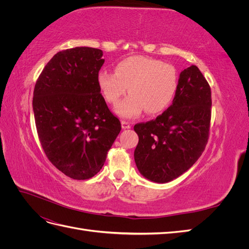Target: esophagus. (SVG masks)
<instances>
[{
  "mask_svg": "<svg viewBox=\"0 0 249 249\" xmlns=\"http://www.w3.org/2000/svg\"><path fill=\"white\" fill-rule=\"evenodd\" d=\"M122 126L123 129H130L131 124L129 122H125V120H122Z\"/></svg>",
  "mask_w": 249,
  "mask_h": 249,
  "instance_id": "obj_1",
  "label": "esophagus"
}]
</instances>
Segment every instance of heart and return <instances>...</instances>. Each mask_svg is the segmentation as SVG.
Masks as SVG:
<instances>
[{
  "label": "heart",
  "instance_id": "b5f03b06",
  "mask_svg": "<svg viewBox=\"0 0 249 249\" xmlns=\"http://www.w3.org/2000/svg\"><path fill=\"white\" fill-rule=\"evenodd\" d=\"M178 82L175 66L143 56L124 59L115 72L102 71L97 77L104 99L110 105H116L129 87L130 95L115 108L124 117H136L143 110L150 115L162 112L175 97Z\"/></svg>",
  "mask_w": 249,
  "mask_h": 249
}]
</instances>
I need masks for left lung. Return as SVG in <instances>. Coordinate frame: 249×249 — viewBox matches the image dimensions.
Here are the masks:
<instances>
[{"label": "left lung", "mask_w": 249, "mask_h": 249, "mask_svg": "<svg viewBox=\"0 0 249 249\" xmlns=\"http://www.w3.org/2000/svg\"><path fill=\"white\" fill-rule=\"evenodd\" d=\"M211 106L209 83L191 65L180 72L170 107L156 119L134 125L139 137L134 158L143 177L167 183L198 160L209 140Z\"/></svg>", "instance_id": "8db88e82"}]
</instances>
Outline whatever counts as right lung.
Wrapping results in <instances>:
<instances>
[{"label":"right lung","instance_id":"add662e5","mask_svg":"<svg viewBox=\"0 0 249 249\" xmlns=\"http://www.w3.org/2000/svg\"><path fill=\"white\" fill-rule=\"evenodd\" d=\"M103 51L73 48L58 52L36 81L33 111L44 154L73 179L94 177L122 130L97 83Z\"/></svg>","mask_w":249,"mask_h":249}]
</instances>
